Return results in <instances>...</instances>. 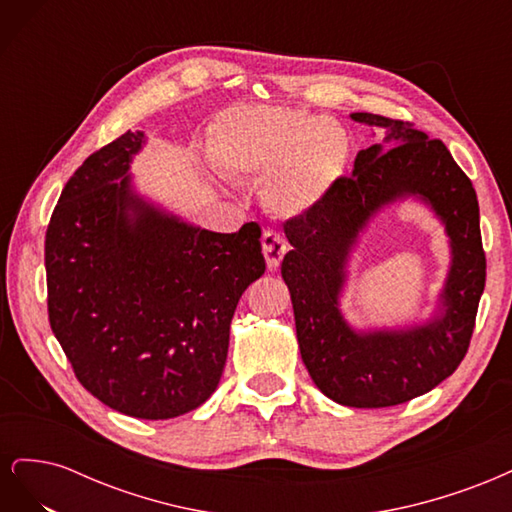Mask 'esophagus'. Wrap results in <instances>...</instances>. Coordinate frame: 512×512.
<instances>
[{"label": "esophagus", "mask_w": 512, "mask_h": 512, "mask_svg": "<svg viewBox=\"0 0 512 512\" xmlns=\"http://www.w3.org/2000/svg\"><path fill=\"white\" fill-rule=\"evenodd\" d=\"M286 250H288V243H286V239L280 235V232L267 230L265 235H262V254H265L267 267H269L271 271H275L277 267H280V262H282Z\"/></svg>", "instance_id": "esophagus-1"}]
</instances>
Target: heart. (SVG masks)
Returning a JSON list of instances; mask_svg holds the SVG:
<instances>
[{"label":"heart","mask_w":512,"mask_h":512,"mask_svg":"<svg viewBox=\"0 0 512 512\" xmlns=\"http://www.w3.org/2000/svg\"><path fill=\"white\" fill-rule=\"evenodd\" d=\"M220 162L241 175L265 179L262 203L284 220L316 209L344 177L350 141L327 117L284 106H245L215 126Z\"/></svg>","instance_id":"obj_1"}]
</instances>
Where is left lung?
<instances>
[{"label":"left lung","mask_w":512,"mask_h":512,"mask_svg":"<svg viewBox=\"0 0 512 512\" xmlns=\"http://www.w3.org/2000/svg\"><path fill=\"white\" fill-rule=\"evenodd\" d=\"M350 119L382 128V143L356 153L352 177L301 218L284 224L292 250L282 277L290 290L301 359L318 389L348 408H386L425 395L463 361L485 290V252L472 181L442 141L410 123L371 113ZM414 199L445 228L452 262L427 321L359 330L341 299L360 235L377 213Z\"/></svg>","instance_id":"obj_1"}]
</instances>
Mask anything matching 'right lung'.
Returning a JSON list of instances; mask_svg holds the SVG:
<instances>
[{"mask_svg":"<svg viewBox=\"0 0 512 512\" xmlns=\"http://www.w3.org/2000/svg\"><path fill=\"white\" fill-rule=\"evenodd\" d=\"M145 132L66 183L44 241L49 320L79 382L121 414L164 421L218 389L241 294L265 273L260 226L224 235L136 190Z\"/></svg>","mask_w":512,"mask_h":512,"instance_id":"obj_1","label":"right lung"}]
</instances>
